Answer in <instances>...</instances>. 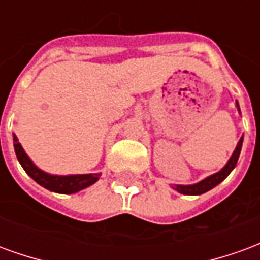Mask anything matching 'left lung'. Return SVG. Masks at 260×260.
<instances>
[{"mask_svg":"<svg viewBox=\"0 0 260 260\" xmlns=\"http://www.w3.org/2000/svg\"><path fill=\"white\" fill-rule=\"evenodd\" d=\"M237 104V108H238V113L241 114L240 110V104L238 102H235ZM242 141H244V136H241V139L237 143V146H235V150L231 154V157L227 161V164L224 166L223 169L217 171V173H214V174L209 175L206 178H203L199 182H196V184H192V185H173L175 191L180 192L182 195H202V193H205V192L210 191L213 189L214 186H217L220 182H223L229 174L235 169V166H237V161H238V157H240V153H241V147H242Z\"/></svg>","mask_w":260,"mask_h":260,"instance_id":"left-lung-1","label":"left lung"}]
</instances>
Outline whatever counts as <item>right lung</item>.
I'll list each match as a JSON object with an SVG mask.
<instances>
[{"mask_svg": "<svg viewBox=\"0 0 260 260\" xmlns=\"http://www.w3.org/2000/svg\"><path fill=\"white\" fill-rule=\"evenodd\" d=\"M14 147L16 157L20 166L23 167L26 174L30 178L36 181L39 185L46 188L48 191L57 192V193H76V192L85 189L87 186L93 185L96 181H99L102 173H94V174H72V175H54L48 174L43 171L33 163L30 157L26 154L23 147L18 141V138L14 134Z\"/></svg>", "mask_w": 260, "mask_h": 260, "instance_id": "1", "label": "right lung"}]
</instances>
